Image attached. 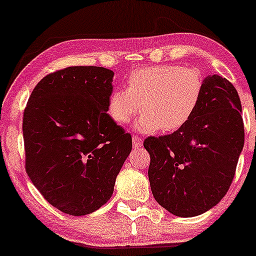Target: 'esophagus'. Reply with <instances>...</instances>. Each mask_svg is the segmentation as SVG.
<instances>
[{"label": "esophagus", "instance_id": "obj_1", "mask_svg": "<svg viewBox=\"0 0 256 256\" xmlns=\"http://www.w3.org/2000/svg\"><path fill=\"white\" fill-rule=\"evenodd\" d=\"M142 138H140V136L138 135H132V146H134V148H140V146H142Z\"/></svg>", "mask_w": 256, "mask_h": 256}]
</instances>
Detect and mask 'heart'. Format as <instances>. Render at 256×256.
Masks as SVG:
<instances>
[{"label": "heart", "mask_w": 256, "mask_h": 256, "mask_svg": "<svg viewBox=\"0 0 256 256\" xmlns=\"http://www.w3.org/2000/svg\"><path fill=\"white\" fill-rule=\"evenodd\" d=\"M204 90L202 73L180 65H158L132 72L127 88L114 90L108 98V113L118 124L143 113L135 127L143 132H176L197 110Z\"/></svg>", "instance_id": "1"}]
</instances>
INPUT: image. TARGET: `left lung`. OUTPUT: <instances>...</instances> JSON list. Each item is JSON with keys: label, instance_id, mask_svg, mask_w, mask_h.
<instances>
[{"label": "left lung", "instance_id": "obj_1", "mask_svg": "<svg viewBox=\"0 0 256 256\" xmlns=\"http://www.w3.org/2000/svg\"><path fill=\"white\" fill-rule=\"evenodd\" d=\"M244 143L236 87L220 76H208L191 120L172 134L144 140L154 198L177 216L208 211L228 191Z\"/></svg>", "mask_w": 256, "mask_h": 256}]
</instances>
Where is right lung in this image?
I'll use <instances>...</instances> for the list:
<instances>
[{"label":"right lung","instance_id":"1","mask_svg":"<svg viewBox=\"0 0 256 256\" xmlns=\"http://www.w3.org/2000/svg\"><path fill=\"white\" fill-rule=\"evenodd\" d=\"M114 72L71 66L44 76L23 114L26 171L45 200L70 216L110 200L132 136L108 110Z\"/></svg>","mask_w":256,"mask_h":256}]
</instances>
